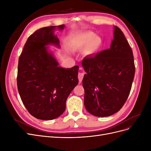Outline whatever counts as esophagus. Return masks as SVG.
I'll use <instances>...</instances> for the list:
<instances>
[{
	"label": "esophagus",
	"mask_w": 151,
	"mask_h": 151,
	"mask_svg": "<svg viewBox=\"0 0 151 151\" xmlns=\"http://www.w3.org/2000/svg\"><path fill=\"white\" fill-rule=\"evenodd\" d=\"M81 69V68H80ZM84 74L83 72H79L78 74V79H79V83H81L82 81H83V79L84 77Z\"/></svg>",
	"instance_id": "1"
}]
</instances>
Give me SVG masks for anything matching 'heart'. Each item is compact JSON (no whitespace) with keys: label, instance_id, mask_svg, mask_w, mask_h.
<instances>
[{"label":"heart","instance_id":"b5f03b06","mask_svg":"<svg viewBox=\"0 0 151 151\" xmlns=\"http://www.w3.org/2000/svg\"><path fill=\"white\" fill-rule=\"evenodd\" d=\"M101 42V39L98 36H96L92 32H87L75 39L73 42V44L78 48L88 46L86 52L90 54L94 53L98 48Z\"/></svg>","mask_w":151,"mask_h":151}]
</instances>
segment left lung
<instances>
[{
	"label": "left lung",
	"instance_id": "1",
	"mask_svg": "<svg viewBox=\"0 0 151 151\" xmlns=\"http://www.w3.org/2000/svg\"><path fill=\"white\" fill-rule=\"evenodd\" d=\"M110 48L82 62L86 74L83 80L84 106L98 117L118 112L127 101L135 76L132 50L122 30L114 26Z\"/></svg>",
	"mask_w": 151,
	"mask_h": 151
}]
</instances>
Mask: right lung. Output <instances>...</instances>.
I'll return each instance as SVG.
<instances>
[{
    "label": "right lung",
    "instance_id": "add662e5",
    "mask_svg": "<svg viewBox=\"0 0 151 151\" xmlns=\"http://www.w3.org/2000/svg\"><path fill=\"white\" fill-rule=\"evenodd\" d=\"M65 25L45 27L28 38L19 58L17 89L22 103L32 116L51 120L60 116L66 101L79 83V66L70 68L58 66L48 45L60 47L55 31Z\"/></svg>",
    "mask_w": 151,
    "mask_h": 151
}]
</instances>
